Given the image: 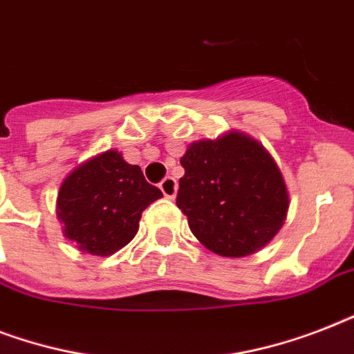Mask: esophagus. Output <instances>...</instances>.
I'll list each match as a JSON object with an SVG mask.
<instances>
[{
	"mask_svg": "<svg viewBox=\"0 0 354 354\" xmlns=\"http://www.w3.org/2000/svg\"><path fill=\"white\" fill-rule=\"evenodd\" d=\"M160 189H161V193L165 194L167 198H174V196H176V191H178L176 180H174L172 176H167L165 180L160 183Z\"/></svg>",
	"mask_w": 354,
	"mask_h": 354,
	"instance_id": "esophagus-1",
	"label": "esophagus"
}]
</instances>
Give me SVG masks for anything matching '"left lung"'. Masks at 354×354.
Wrapping results in <instances>:
<instances>
[{"instance_id":"8db88e82","label":"left lung","mask_w":354,"mask_h":354,"mask_svg":"<svg viewBox=\"0 0 354 354\" xmlns=\"http://www.w3.org/2000/svg\"><path fill=\"white\" fill-rule=\"evenodd\" d=\"M176 205L193 235L222 257L266 246L285 224L288 191L268 150L241 132L189 145Z\"/></svg>"}]
</instances>
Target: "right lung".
I'll return each instance as SVG.
<instances>
[{
	"label": "right lung",
	"instance_id": "add662e5",
	"mask_svg": "<svg viewBox=\"0 0 354 354\" xmlns=\"http://www.w3.org/2000/svg\"><path fill=\"white\" fill-rule=\"evenodd\" d=\"M163 194L145 180L138 165L106 150L80 163L60 185L57 216L64 236L79 250L108 257L132 241L141 213Z\"/></svg>",
	"mask_w": 354,
	"mask_h": 354
}]
</instances>
